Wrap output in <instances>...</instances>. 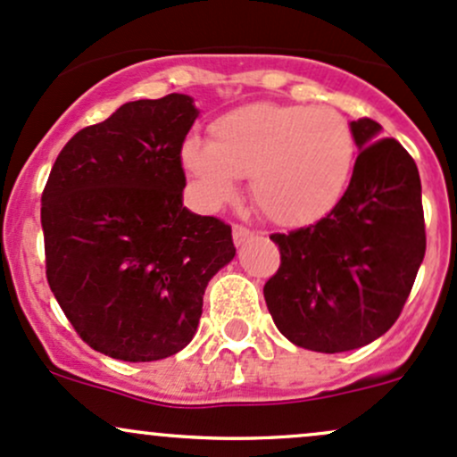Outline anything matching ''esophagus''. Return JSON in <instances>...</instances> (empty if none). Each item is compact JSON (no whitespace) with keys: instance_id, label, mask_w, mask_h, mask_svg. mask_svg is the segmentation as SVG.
Here are the masks:
<instances>
[{"instance_id":"obj_1","label":"esophagus","mask_w":457,"mask_h":457,"mask_svg":"<svg viewBox=\"0 0 457 457\" xmlns=\"http://www.w3.org/2000/svg\"><path fill=\"white\" fill-rule=\"evenodd\" d=\"M232 237H234V245H237V247H240V245H245V243H247V240L253 238V232L249 228H245V225H234Z\"/></svg>"}]
</instances>
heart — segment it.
<instances>
[{
    "instance_id": "obj_1",
    "label": "heart",
    "mask_w": 457,
    "mask_h": 457,
    "mask_svg": "<svg viewBox=\"0 0 457 457\" xmlns=\"http://www.w3.org/2000/svg\"><path fill=\"white\" fill-rule=\"evenodd\" d=\"M210 143L188 138L182 164L199 197L220 205L252 178V197L279 225H308L329 212L353 169V134L328 106L255 102L229 110L208 128Z\"/></svg>"
}]
</instances>
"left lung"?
Masks as SVG:
<instances>
[{"label": "left lung", "instance_id": "8db88e82", "mask_svg": "<svg viewBox=\"0 0 457 457\" xmlns=\"http://www.w3.org/2000/svg\"><path fill=\"white\" fill-rule=\"evenodd\" d=\"M355 158L338 204L317 223L270 234L278 273L264 284L275 325L290 343L340 353L373 343L399 319L425 255L420 178L399 140L373 119L351 121Z\"/></svg>", "mask_w": 457, "mask_h": 457}]
</instances>
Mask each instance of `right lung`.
I'll return each instance as SVG.
<instances>
[{"mask_svg": "<svg viewBox=\"0 0 457 457\" xmlns=\"http://www.w3.org/2000/svg\"><path fill=\"white\" fill-rule=\"evenodd\" d=\"M188 95L123 104L58 154L41 197L45 273L79 338L125 362L182 351L232 228L184 208Z\"/></svg>", "mask_w": 457, "mask_h": 457, "instance_id": "1", "label": "right lung"}]
</instances>
